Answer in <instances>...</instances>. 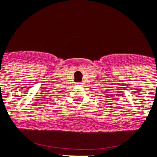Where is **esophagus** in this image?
<instances>
[{"mask_svg":"<svg viewBox=\"0 0 157 157\" xmlns=\"http://www.w3.org/2000/svg\"><path fill=\"white\" fill-rule=\"evenodd\" d=\"M78 83V84H80V83Z\"/></svg>","mask_w":157,"mask_h":157,"instance_id":"obj_1","label":"esophagus"}]
</instances>
